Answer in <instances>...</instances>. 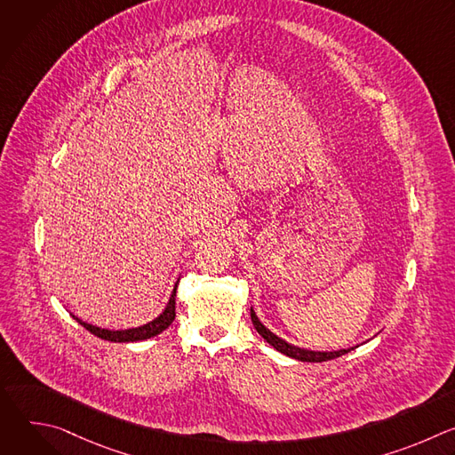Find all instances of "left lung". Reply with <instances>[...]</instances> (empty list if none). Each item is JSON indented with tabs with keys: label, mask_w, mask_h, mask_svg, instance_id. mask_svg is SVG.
Returning a JSON list of instances; mask_svg holds the SVG:
<instances>
[{
	"label": "left lung",
	"mask_w": 455,
	"mask_h": 455,
	"mask_svg": "<svg viewBox=\"0 0 455 455\" xmlns=\"http://www.w3.org/2000/svg\"><path fill=\"white\" fill-rule=\"evenodd\" d=\"M250 316H251V322H253V328L255 331L261 335L274 349H277L279 353L290 356V358H295V360H300V362H328V360H333V358H339L346 353H349L351 349H340V351H331V353H322V351H309V349H300L297 346H291L288 344L286 340L279 339L277 335H274L270 330H267L263 326V322L257 318L255 311L250 307Z\"/></svg>",
	"instance_id": "8db88e82"
}]
</instances>
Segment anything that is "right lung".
<instances>
[{
    "instance_id": "obj_1",
    "label": "right lung",
    "mask_w": 455,
    "mask_h": 455,
    "mask_svg": "<svg viewBox=\"0 0 455 455\" xmlns=\"http://www.w3.org/2000/svg\"><path fill=\"white\" fill-rule=\"evenodd\" d=\"M176 288L178 283L174 284V290L171 293V299L164 309V313L160 316H156L153 322L146 323V326L140 328H133V330H120V331H111V330H100L97 326H92V323L83 322L81 318L74 316L83 328H86L90 333H93L95 337L102 339V340H109V342H140V340H148L151 337L160 335L164 330H167L171 326V322L176 316Z\"/></svg>"
}]
</instances>
